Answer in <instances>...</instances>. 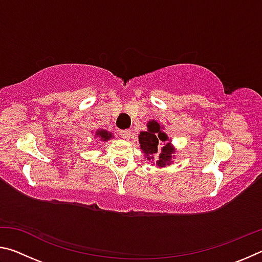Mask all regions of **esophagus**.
<instances>
[{
  "instance_id": "obj_1",
  "label": "esophagus",
  "mask_w": 262,
  "mask_h": 262,
  "mask_svg": "<svg viewBox=\"0 0 262 262\" xmlns=\"http://www.w3.org/2000/svg\"><path fill=\"white\" fill-rule=\"evenodd\" d=\"M130 134H132V132H130L129 129H125V130H120V132H119V135H120V137H121V139H123V140H128V139H129Z\"/></svg>"
}]
</instances>
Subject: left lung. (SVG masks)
Instances as JSON below:
<instances>
[{
	"label": "left lung",
	"instance_id": "8db88e82",
	"mask_svg": "<svg viewBox=\"0 0 262 262\" xmlns=\"http://www.w3.org/2000/svg\"><path fill=\"white\" fill-rule=\"evenodd\" d=\"M167 140L166 134L161 130V126L156 121H150L148 123V130L141 132L139 135L140 147L144 151L148 161H152L155 155L158 151L162 152L159 155L158 162H156L158 166H165L166 164H170L171 154L173 149L171 148L170 142H166Z\"/></svg>",
	"mask_w": 262,
	"mask_h": 262
}]
</instances>
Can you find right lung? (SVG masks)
<instances>
[{"label": "right lung", "mask_w": 262, "mask_h": 262, "mask_svg": "<svg viewBox=\"0 0 262 262\" xmlns=\"http://www.w3.org/2000/svg\"><path fill=\"white\" fill-rule=\"evenodd\" d=\"M96 135L98 136L101 141H107L111 139V137H112V135H111L110 133H107L106 130H98L96 133Z\"/></svg>", "instance_id": "1"}]
</instances>
